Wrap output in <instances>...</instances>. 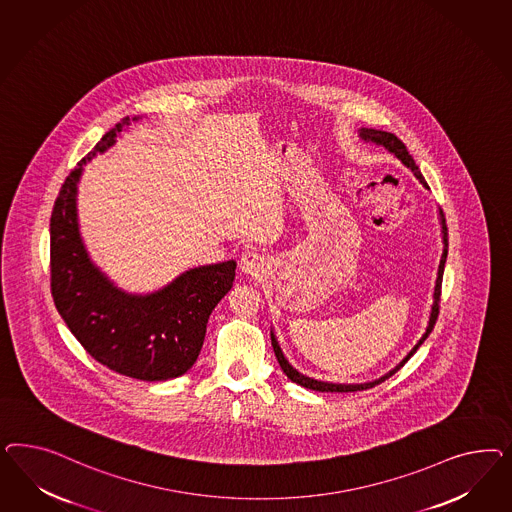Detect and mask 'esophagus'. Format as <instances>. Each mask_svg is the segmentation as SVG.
Here are the masks:
<instances>
[{"instance_id":"34e87169","label":"esophagus","mask_w":512,"mask_h":512,"mask_svg":"<svg viewBox=\"0 0 512 512\" xmlns=\"http://www.w3.org/2000/svg\"><path fill=\"white\" fill-rule=\"evenodd\" d=\"M240 268L244 274L259 276L263 274L266 263H264V257H261L257 251H246L240 259Z\"/></svg>"}]
</instances>
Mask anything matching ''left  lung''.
<instances>
[{
    "label": "left lung",
    "instance_id": "8db88e82",
    "mask_svg": "<svg viewBox=\"0 0 512 512\" xmlns=\"http://www.w3.org/2000/svg\"><path fill=\"white\" fill-rule=\"evenodd\" d=\"M360 139L366 140V142H375V144L383 146V148L388 150V152L394 155V157H398V159L402 161L403 165H405L407 169H411V172L417 176V180H419L420 184L428 189V184H426L424 176L420 174L419 167L415 165V159L409 155L407 148H405V144H403L402 140L398 139L394 133H387V131H379V129H368V127H362V129H360ZM439 223H441V234H443V253H441V261H439V268H437V279H435L434 287V302H432V310H430V319H428L426 332H424V334H422V338L417 341V345H415V347H413V349H411V351L402 358V362H400V364H396L390 372L385 373V375H381L379 379H375V381H368V383H349V385H347V383H328V381H317V379H313V377H308V375L298 372V370H295V368L289 364V360L285 358L283 351H281V347H279L278 338H276L274 330H270L272 347H274V353H276V358H278L279 366H281L283 373H285L293 383L300 385V387L310 388V390H317V392H357V390H366V388H372L375 387V385H379V383H383L385 379H388L390 375H394V373L398 372V370L402 368L403 364L417 353V349H419L420 345H422L424 340L430 336V332H432V328H434L435 325V319H437V313H439L441 281H443V270H445L447 253H449V238H447L449 233H447V223H445V216H443V210H441V208H439Z\"/></svg>",
    "mask_w": 512,
    "mask_h": 512
}]
</instances>
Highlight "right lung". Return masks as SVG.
<instances>
[{"label": "right lung", "instance_id": "right-lung-1", "mask_svg": "<svg viewBox=\"0 0 512 512\" xmlns=\"http://www.w3.org/2000/svg\"><path fill=\"white\" fill-rule=\"evenodd\" d=\"M129 122L105 133L63 182L50 217V287L65 325L97 362L140 381H167L195 364L208 317L233 287L236 261L189 268L148 295L125 293L93 264L78 231V182Z\"/></svg>", "mask_w": 512, "mask_h": 512}]
</instances>
